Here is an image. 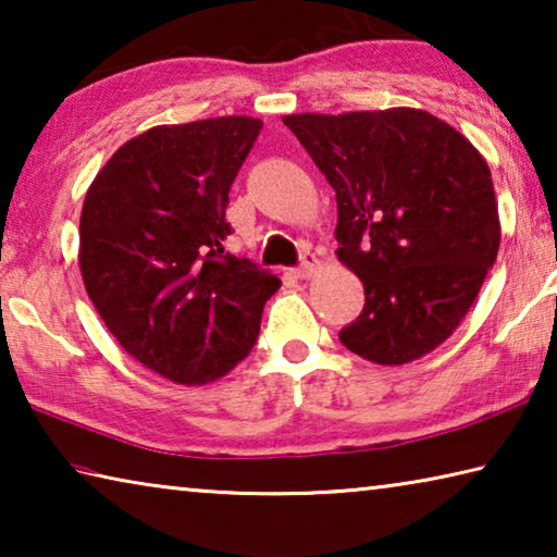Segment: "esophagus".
<instances>
[{"label": "esophagus", "mask_w": 557, "mask_h": 557, "mask_svg": "<svg viewBox=\"0 0 557 557\" xmlns=\"http://www.w3.org/2000/svg\"><path fill=\"white\" fill-rule=\"evenodd\" d=\"M317 265H319V258L314 256V252H305V258H301V265L292 270V275H295L297 280H307V277L314 275Z\"/></svg>", "instance_id": "obj_1"}]
</instances>
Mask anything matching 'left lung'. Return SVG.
<instances>
[{
  "label": "left lung",
  "instance_id": "obj_1",
  "mask_svg": "<svg viewBox=\"0 0 557 557\" xmlns=\"http://www.w3.org/2000/svg\"><path fill=\"white\" fill-rule=\"evenodd\" d=\"M282 120L334 186L336 256L363 282V312L342 344L383 366L430 354L467 317L498 252L484 157L412 108Z\"/></svg>",
  "mask_w": 557,
  "mask_h": 557
}]
</instances>
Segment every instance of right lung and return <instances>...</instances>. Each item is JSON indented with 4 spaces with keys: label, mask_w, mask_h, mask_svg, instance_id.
<instances>
[{
    "label": "right lung",
    "mask_w": 557,
    "mask_h": 557,
    "mask_svg": "<svg viewBox=\"0 0 557 557\" xmlns=\"http://www.w3.org/2000/svg\"><path fill=\"white\" fill-rule=\"evenodd\" d=\"M262 129L231 115L159 125L122 145L81 211V275L110 334L164 379L203 385L260 334L270 270L223 252L231 186Z\"/></svg>",
    "instance_id": "obj_1"
}]
</instances>
